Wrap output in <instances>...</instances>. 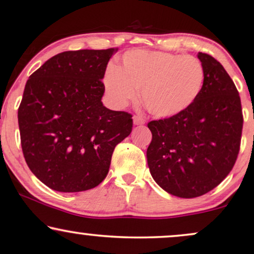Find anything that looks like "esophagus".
<instances>
[{"mask_svg":"<svg viewBox=\"0 0 254 254\" xmlns=\"http://www.w3.org/2000/svg\"><path fill=\"white\" fill-rule=\"evenodd\" d=\"M133 123L135 126H141V124L145 123V119L140 115H134L133 116Z\"/></svg>","mask_w":254,"mask_h":254,"instance_id":"esophagus-1","label":"esophagus"}]
</instances>
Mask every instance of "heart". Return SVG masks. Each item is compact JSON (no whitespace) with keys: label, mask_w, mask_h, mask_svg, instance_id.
Wrapping results in <instances>:
<instances>
[{"label":"heart","mask_w":254,"mask_h":254,"mask_svg":"<svg viewBox=\"0 0 254 254\" xmlns=\"http://www.w3.org/2000/svg\"><path fill=\"white\" fill-rule=\"evenodd\" d=\"M103 81L116 105L133 101L141 90V100L149 113L173 117L198 99L205 84V69L193 56L132 51L123 56L121 67L107 69Z\"/></svg>","instance_id":"obj_1"}]
</instances>
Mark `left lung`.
Here are the masks:
<instances>
[{
	"label": "left lung",
	"mask_w": 254,
	"mask_h": 254,
	"mask_svg": "<svg viewBox=\"0 0 254 254\" xmlns=\"http://www.w3.org/2000/svg\"><path fill=\"white\" fill-rule=\"evenodd\" d=\"M198 59L205 84L198 99L176 116L148 122L147 162L152 177L168 193L195 198L212 191L237 160L243 130L239 93L219 61Z\"/></svg>",
	"instance_id": "8db88e82"
}]
</instances>
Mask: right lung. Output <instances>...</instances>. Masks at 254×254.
<instances>
[{
  "label": "right lung",
  "instance_id": "right-lung-1",
  "mask_svg": "<svg viewBox=\"0 0 254 254\" xmlns=\"http://www.w3.org/2000/svg\"><path fill=\"white\" fill-rule=\"evenodd\" d=\"M119 48L60 53L31 74L18 108L28 168L60 192H80L105 180L116 145L131 133L127 112L102 105V78Z\"/></svg>",
  "mask_w": 254,
  "mask_h": 254
}]
</instances>
